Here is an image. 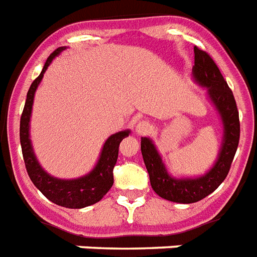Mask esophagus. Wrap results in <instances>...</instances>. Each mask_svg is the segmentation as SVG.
<instances>
[{
	"mask_svg": "<svg viewBox=\"0 0 257 257\" xmlns=\"http://www.w3.org/2000/svg\"><path fill=\"white\" fill-rule=\"evenodd\" d=\"M150 131H152V125L147 120H143V121L137 122V125H136V132L139 136L148 135V133H150Z\"/></svg>",
	"mask_w": 257,
	"mask_h": 257,
	"instance_id": "esophagus-1",
	"label": "esophagus"
}]
</instances>
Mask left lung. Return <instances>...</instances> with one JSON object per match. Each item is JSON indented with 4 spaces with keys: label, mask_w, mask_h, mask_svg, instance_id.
I'll use <instances>...</instances> for the list:
<instances>
[{
    "label": "left lung",
    "mask_w": 257,
    "mask_h": 257,
    "mask_svg": "<svg viewBox=\"0 0 257 257\" xmlns=\"http://www.w3.org/2000/svg\"><path fill=\"white\" fill-rule=\"evenodd\" d=\"M194 78L207 87L208 95L218 108L224 124V143L214 168L201 178L174 179L166 173L161 157L149 139L141 137V153L149 173L150 185L164 199L178 203H194L211 194L226 179L240 139V121L231 88L211 56L194 47Z\"/></svg>",
    "instance_id": "obj_1"
}]
</instances>
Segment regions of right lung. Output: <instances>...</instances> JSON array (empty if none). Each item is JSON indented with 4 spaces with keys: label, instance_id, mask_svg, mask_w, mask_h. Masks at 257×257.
I'll return each instance as SVG.
<instances>
[{
    "label": "right lung",
    "instance_id": "add662e5",
    "mask_svg": "<svg viewBox=\"0 0 257 257\" xmlns=\"http://www.w3.org/2000/svg\"><path fill=\"white\" fill-rule=\"evenodd\" d=\"M62 50H64L63 47H58L55 51L50 54L42 72L38 78L31 83L30 88L27 91L26 103H25L24 110L21 114L20 122L21 148H22L25 166H26L27 174L30 177L31 182L34 183L35 187L47 199L59 204V206H63V207L83 208L99 202L113 185V168L117 161L118 145L124 137L129 136V131H122V132L110 136L104 144L101 156H100L96 168L85 177L72 179V181H64V179L53 178L42 170L34 153H33V149H31L30 139H29V122H30L35 89L41 83L43 74L51 63V60Z\"/></svg>",
    "mask_w": 257,
    "mask_h": 257
}]
</instances>
